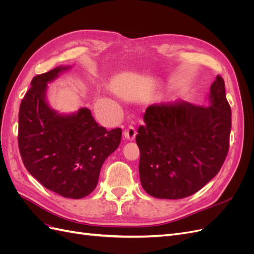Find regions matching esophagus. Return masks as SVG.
Returning <instances> with one entry per match:
<instances>
[{
    "mask_svg": "<svg viewBox=\"0 0 254 254\" xmlns=\"http://www.w3.org/2000/svg\"><path fill=\"white\" fill-rule=\"evenodd\" d=\"M135 134H136V131L134 127L132 126H129L124 131V137L127 141H133L135 139Z\"/></svg>",
    "mask_w": 254,
    "mask_h": 254,
    "instance_id": "34e87169",
    "label": "esophagus"
}]
</instances>
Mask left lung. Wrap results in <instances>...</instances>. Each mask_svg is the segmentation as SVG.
Instances as JSON below:
<instances>
[{
  "label": "left lung",
  "instance_id": "left-lung-1",
  "mask_svg": "<svg viewBox=\"0 0 254 254\" xmlns=\"http://www.w3.org/2000/svg\"><path fill=\"white\" fill-rule=\"evenodd\" d=\"M209 106L183 101L152 104L137 129L140 179L159 199L195 194L216 176L229 150L231 108L225 82L217 76L206 97Z\"/></svg>",
  "mask_w": 254,
  "mask_h": 254
}]
</instances>
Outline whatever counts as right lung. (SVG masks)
<instances>
[{"label":"right lung","mask_w":254,"mask_h":254,"mask_svg":"<svg viewBox=\"0 0 254 254\" xmlns=\"http://www.w3.org/2000/svg\"><path fill=\"white\" fill-rule=\"evenodd\" d=\"M71 67L59 65L33 78L20 105L18 143L26 170L44 188L80 199L95 190L104 162L121 143L122 130L98 126L84 107L72 113L52 108L48 83Z\"/></svg>","instance_id":"obj_1"}]
</instances>
